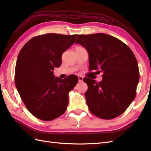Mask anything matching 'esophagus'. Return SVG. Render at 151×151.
<instances>
[{"mask_svg":"<svg viewBox=\"0 0 151 151\" xmlns=\"http://www.w3.org/2000/svg\"><path fill=\"white\" fill-rule=\"evenodd\" d=\"M78 81L80 82H81L83 81V77L82 76H78Z\"/></svg>","mask_w":151,"mask_h":151,"instance_id":"34e87169","label":"esophagus"}]
</instances>
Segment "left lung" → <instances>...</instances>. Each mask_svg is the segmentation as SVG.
<instances>
[{
  "label": "left lung",
  "mask_w": 151,
  "mask_h": 151,
  "mask_svg": "<svg viewBox=\"0 0 151 151\" xmlns=\"http://www.w3.org/2000/svg\"><path fill=\"white\" fill-rule=\"evenodd\" d=\"M75 43L87 49L89 70L102 73L99 82L83 79L88 85L85 97L89 111L104 119L119 116L134 101L139 82L138 64L132 50L117 38L102 33L78 35Z\"/></svg>",
  "instance_id": "obj_1"
}]
</instances>
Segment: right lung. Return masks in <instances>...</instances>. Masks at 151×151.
Listing matches in <instances>:
<instances>
[{
  "instance_id": "add662e5",
  "label": "right lung",
  "mask_w": 151,
  "mask_h": 151,
  "mask_svg": "<svg viewBox=\"0 0 151 151\" xmlns=\"http://www.w3.org/2000/svg\"><path fill=\"white\" fill-rule=\"evenodd\" d=\"M78 35L46 34L34 37L22 47L17 59L15 84L22 102L34 116L52 121L65 111L69 92L77 84L75 75L55 77L54 67Z\"/></svg>"
}]
</instances>
